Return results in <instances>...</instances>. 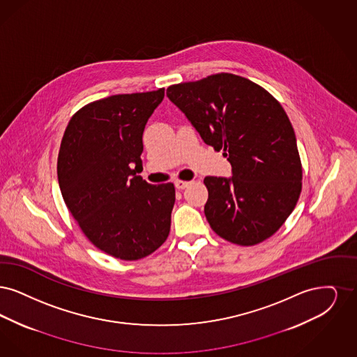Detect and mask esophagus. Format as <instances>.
I'll return each mask as SVG.
<instances>
[{"mask_svg":"<svg viewBox=\"0 0 357 357\" xmlns=\"http://www.w3.org/2000/svg\"><path fill=\"white\" fill-rule=\"evenodd\" d=\"M189 184H190L189 181H183V180H176L174 181V186L177 189H185L186 186L189 185Z\"/></svg>","mask_w":357,"mask_h":357,"instance_id":"1","label":"esophagus"}]
</instances>
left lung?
<instances>
[{
	"label": "left lung",
	"instance_id": "left-lung-1",
	"mask_svg": "<svg viewBox=\"0 0 357 357\" xmlns=\"http://www.w3.org/2000/svg\"><path fill=\"white\" fill-rule=\"evenodd\" d=\"M167 96L232 165L231 177L204 178L211 228L247 247L279 231L295 209L303 178L295 130L279 101L231 73L172 85Z\"/></svg>",
	"mask_w": 357,
	"mask_h": 357
}]
</instances>
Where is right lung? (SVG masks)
Here are the masks:
<instances>
[{
    "instance_id": "obj_1",
    "label": "right lung",
    "mask_w": 357,
    "mask_h": 357,
    "mask_svg": "<svg viewBox=\"0 0 357 357\" xmlns=\"http://www.w3.org/2000/svg\"><path fill=\"white\" fill-rule=\"evenodd\" d=\"M164 89L94 101L70 119L57 176L63 202L94 245L120 260L153 253L171 231L172 183L152 185L142 171V133Z\"/></svg>"
}]
</instances>
